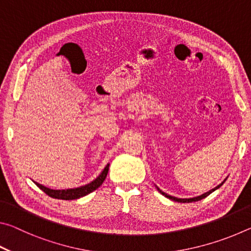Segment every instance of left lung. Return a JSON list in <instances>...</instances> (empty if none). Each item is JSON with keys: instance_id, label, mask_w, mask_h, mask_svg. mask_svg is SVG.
<instances>
[{"instance_id": "1", "label": "left lung", "mask_w": 251, "mask_h": 251, "mask_svg": "<svg viewBox=\"0 0 251 251\" xmlns=\"http://www.w3.org/2000/svg\"><path fill=\"white\" fill-rule=\"evenodd\" d=\"M225 181H226V179H225V180L222 182V184L218 185L217 187H215L214 189H211V190H209V192H207V193H205V194L201 195V196H197V197H194V198H177V197L171 196V195H167L166 193H164L163 190H160V189L158 188V187H157V189H158V192H159L161 195H164L165 197H167V198H169V199H172V201H178V202H193V201H201V199L206 198L207 196H209V195H210L212 192H215L216 189H218L219 187L222 186Z\"/></svg>"}]
</instances>
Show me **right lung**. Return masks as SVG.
Here are the masks:
<instances>
[{
  "label": "right lung",
  "instance_id": "right-lung-1",
  "mask_svg": "<svg viewBox=\"0 0 251 251\" xmlns=\"http://www.w3.org/2000/svg\"><path fill=\"white\" fill-rule=\"evenodd\" d=\"M108 168H109V164L106 165L104 171L100 173V175L97 177L96 179L91 181L90 184H87V185L77 187V188L50 189V188H48V187L39 184V182H36V181H34V182H35L36 186L39 187L40 189L43 190L46 195H49L50 197L56 198V199H63V201H73V199H77V198L86 196V195H88L92 192H94V190L99 188V187L103 184V181L105 180L106 176H107Z\"/></svg>",
  "mask_w": 251,
  "mask_h": 251
}]
</instances>
